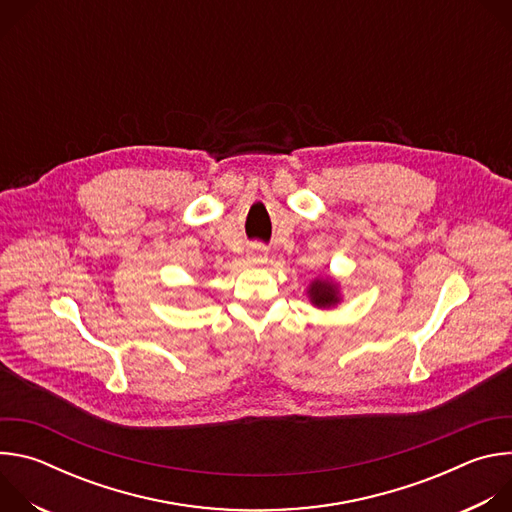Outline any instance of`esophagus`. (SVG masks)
<instances>
[{
	"mask_svg": "<svg viewBox=\"0 0 512 512\" xmlns=\"http://www.w3.org/2000/svg\"><path fill=\"white\" fill-rule=\"evenodd\" d=\"M247 261L249 265L253 267H261L267 263V247L263 245H253L249 251H247Z\"/></svg>",
	"mask_w": 512,
	"mask_h": 512,
	"instance_id": "esophagus-1",
	"label": "esophagus"
}]
</instances>
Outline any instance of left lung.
<instances>
[{
  "label": "left lung",
  "mask_w": 512,
  "mask_h": 512,
  "mask_svg": "<svg viewBox=\"0 0 512 512\" xmlns=\"http://www.w3.org/2000/svg\"><path fill=\"white\" fill-rule=\"evenodd\" d=\"M306 296L310 304L318 310H332L344 302L340 281L332 275L314 277L306 289Z\"/></svg>",
  "instance_id": "left-lung-1"
}]
</instances>
